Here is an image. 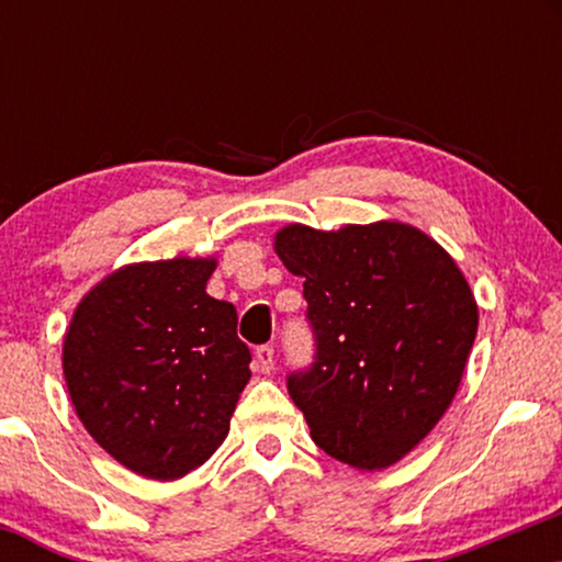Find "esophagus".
Masks as SVG:
<instances>
[{
    "mask_svg": "<svg viewBox=\"0 0 562 562\" xmlns=\"http://www.w3.org/2000/svg\"><path fill=\"white\" fill-rule=\"evenodd\" d=\"M256 366L260 373H271L273 371V348L271 345H260L256 350Z\"/></svg>",
    "mask_w": 562,
    "mask_h": 562,
    "instance_id": "34e87169",
    "label": "esophagus"
}]
</instances>
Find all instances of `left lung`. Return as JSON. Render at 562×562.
<instances>
[{"label":"left lung","mask_w":562,"mask_h":562,"mask_svg":"<svg viewBox=\"0 0 562 562\" xmlns=\"http://www.w3.org/2000/svg\"><path fill=\"white\" fill-rule=\"evenodd\" d=\"M276 252L304 279L314 363L286 375L312 440L358 471L417 448L448 412L479 306L448 252L404 222L289 225Z\"/></svg>","instance_id":"1"}]
</instances>
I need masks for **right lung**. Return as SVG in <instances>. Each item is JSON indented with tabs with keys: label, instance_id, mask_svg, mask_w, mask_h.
<instances>
[{
	"label": "right lung",
	"instance_id": "1",
	"mask_svg": "<svg viewBox=\"0 0 562 562\" xmlns=\"http://www.w3.org/2000/svg\"><path fill=\"white\" fill-rule=\"evenodd\" d=\"M214 258L133 263L76 306L64 375L89 435L137 475L176 481L229 432L250 381L237 312L206 294Z\"/></svg>",
	"mask_w": 562,
	"mask_h": 562
}]
</instances>
